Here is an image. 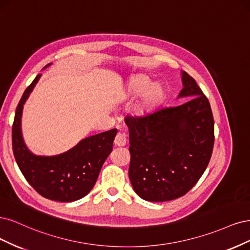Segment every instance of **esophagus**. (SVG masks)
<instances>
[{
    "label": "esophagus",
    "mask_w": 250,
    "mask_h": 250,
    "mask_svg": "<svg viewBox=\"0 0 250 250\" xmlns=\"http://www.w3.org/2000/svg\"><path fill=\"white\" fill-rule=\"evenodd\" d=\"M126 143V137L123 133H117L115 139H114V144L116 146H125Z\"/></svg>",
    "instance_id": "1"
}]
</instances>
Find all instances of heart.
<instances>
[{
	"label": "heart",
	"mask_w": 250,
	"mask_h": 250,
	"mask_svg": "<svg viewBox=\"0 0 250 250\" xmlns=\"http://www.w3.org/2000/svg\"><path fill=\"white\" fill-rule=\"evenodd\" d=\"M148 84H149V80L146 77L136 76L130 80V83H128V87H127V93L138 94L147 87ZM163 95H164V90L162 86L159 84L149 86L142 93L138 106H137V111L144 112L151 109L152 107H155L156 104L162 100Z\"/></svg>",
	"instance_id": "b5f03b06"
}]
</instances>
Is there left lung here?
Returning a JSON list of instances; mask_svg holds the SVG:
<instances>
[{"label":"left lung","mask_w":250,"mask_h":250,"mask_svg":"<svg viewBox=\"0 0 250 250\" xmlns=\"http://www.w3.org/2000/svg\"><path fill=\"white\" fill-rule=\"evenodd\" d=\"M184 88L178 106L147 115L125 118L130 133L128 178L137 195L147 201H168L189 192L210 162L214 118L196 81L182 72Z\"/></svg>","instance_id":"obj_1"}]
</instances>
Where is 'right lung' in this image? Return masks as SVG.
<instances>
[{"label":"right lung","instance_id":"obj_1","mask_svg":"<svg viewBox=\"0 0 250 250\" xmlns=\"http://www.w3.org/2000/svg\"><path fill=\"white\" fill-rule=\"evenodd\" d=\"M40 76L37 75L27 87L15 111L12 125L13 155L22 175L40 195L55 201L70 203L84 197L93 188L104 162L112 151L117 130L112 128L88 137L58 156L42 157L32 154L22 140L21 118L23 104Z\"/></svg>","mask_w":250,"mask_h":250}]
</instances>
